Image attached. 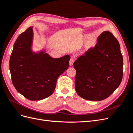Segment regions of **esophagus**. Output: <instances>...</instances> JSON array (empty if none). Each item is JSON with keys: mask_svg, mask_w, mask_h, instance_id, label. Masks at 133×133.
Segmentation results:
<instances>
[{"mask_svg": "<svg viewBox=\"0 0 133 133\" xmlns=\"http://www.w3.org/2000/svg\"><path fill=\"white\" fill-rule=\"evenodd\" d=\"M74 61H75V58H73H73H71L70 59V60H69V65H70V66L73 65Z\"/></svg>", "mask_w": 133, "mask_h": 133, "instance_id": "esophagus-1", "label": "esophagus"}]
</instances>
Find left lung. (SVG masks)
Listing matches in <instances>:
<instances>
[{
    "instance_id": "obj_1",
    "label": "left lung",
    "mask_w": 133,
    "mask_h": 133,
    "mask_svg": "<svg viewBox=\"0 0 133 133\" xmlns=\"http://www.w3.org/2000/svg\"><path fill=\"white\" fill-rule=\"evenodd\" d=\"M76 73L75 90L82 98L100 101L108 98L123 78V58L118 40L104 31L94 48L88 49L74 63Z\"/></svg>"
}]
</instances>
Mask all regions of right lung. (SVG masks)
<instances>
[{
    "label": "right lung",
    "mask_w": 133,
    "mask_h": 133,
    "mask_svg": "<svg viewBox=\"0 0 133 133\" xmlns=\"http://www.w3.org/2000/svg\"><path fill=\"white\" fill-rule=\"evenodd\" d=\"M33 29L19 35L10 57L11 81L19 93L30 100H40L53 93L59 76L69 67V55L52 58L41 51L34 53L31 46Z\"/></svg>",
    "instance_id": "right-lung-1"
}]
</instances>
